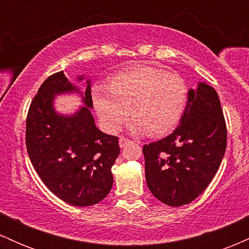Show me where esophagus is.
I'll return each mask as SVG.
<instances>
[{
  "instance_id": "1",
  "label": "esophagus",
  "mask_w": 249,
  "mask_h": 249,
  "mask_svg": "<svg viewBox=\"0 0 249 249\" xmlns=\"http://www.w3.org/2000/svg\"><path fill=\"white\" fill-rule=\"evenodd\" d=\"M130 142H131L130 139L125 138V137H121V138H119V146H121V147L126 146V145L130 144Z\"/></svg>"
}]
</instances>
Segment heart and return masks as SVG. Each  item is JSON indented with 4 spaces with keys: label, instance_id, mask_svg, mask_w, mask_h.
<instances>
[{
    "label": "heart",
    "instance_id": "1",
    "mask_svg": "<svg viewBox=\"0 0 249 249\" xmlns=\"http://www.w3.org/2000/svg\"><path fill=\"white\" fill-rule=\"evenodd\" d=\"M188 89L181 77L153 67L119 73L111 85L96 84L92 101L107 131L118 130L133 115L130 128L159 136L177 126L187 102Z\"/></svg>",
    "mask_w": 249,
    "mask_h": 249
}]
</instances>
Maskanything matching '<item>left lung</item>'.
Returning a JSON list of instances; mask_svg holds the SVG:
<instances>
[{
	"instance_id": "8db88e82",
	"label": "left lung",
	"mask_w": 249,
	"mask_h": 249,
	"mask_svg": "<svg viewBox=\"0 0 249 249\" xmlns=\"http://www.w3.org/2000/svg\"><path fill=\"white\" fill-rule=\"evenodd\" d=\"M226 145L227 128L218 93L206 83H199L188 90L179 126L142 147L151 193L168 206L192 202L212 181Z\"/></svg>"
}]
</instances>
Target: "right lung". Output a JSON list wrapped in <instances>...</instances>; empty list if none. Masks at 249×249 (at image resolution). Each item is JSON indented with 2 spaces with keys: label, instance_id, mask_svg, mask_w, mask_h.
Wrapping results in <instances>:
<instances>
[{
  "label": "right lung",
  "instance_id": "obj_1",
  "mask_svg": "<svg viewBox=\"0 0 249 249\" xmlns=\"http://www.w3.org/2000/svg\"><path fill=\"white\" fill-rule=\"evenodd\" d=\"M84 77H78L82 81ZM81 92L63 71L48 77L31 102L25 144L34 168L49 190L73 206H91L111 191V167L119 156L118 138L103 133L91 115V82ZM77 92L85 107L71 116L53 108L56 94Z\"/></svg>",
  "mask_w": 249,
  "mask_h": 249
}]
</instances>
